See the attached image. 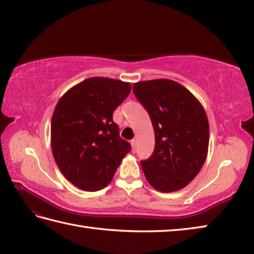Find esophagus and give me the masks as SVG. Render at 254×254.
I'll list each match as a JSON object with an SVG mask.
<instances>
[{
    "instance_id": "esophagus-1",
    "label": "esophagus",
    "mask_w": 254,
    "mask_h": 254,
    "mask_svg": "<svg viewBox=\"0 0 254 254\" xmlns=\"http://www.w3.org/2000/svg\"><path fill=\"white\" fill-rule=\"evenodd\" d=\"M130 143H131V148H132V151L134 152L136 151V145H137V140L136 139H132L131 141H130Z\"/></svg>"
}]
</instances>
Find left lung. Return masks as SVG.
Here are the masks:
<instances>
[{
  "label": "left lung",
  "instance_id": "obj_1",
  "mask_svg": "<svg viewBox=\"0 0 254 254\" xmlns=\"http://www.w3.org/2000/svg\"><path fill=\"white\" fill-rule=\"evenodd\" d=\"M132 90L154 129L153 154L141 161L146 180L161 192L186 187L207 155L210 130L203 106L189 90L170 79L140 81Z\"/></svg>",
  "mask_w": 254,
  "mask_h": 254
}]
</instances>
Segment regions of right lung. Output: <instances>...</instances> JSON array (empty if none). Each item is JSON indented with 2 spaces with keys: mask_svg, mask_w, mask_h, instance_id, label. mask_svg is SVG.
<instances>
[{
  "mask_svg": "<svg viewBox=\"0 0 254 254\" xmlns=\"http://www.w3.org/2000/svg\"><path fill=\"white\" fill-rule=\"evenodd\" d=\"M131 91V84L92 77L62 97L51 122L54 160L67 180L84 191L108 186L131 146L120 137L113 113Z\"/></svg>",
  "mask_w": 254,
  "mask_h": 254,
  "instance_id": "obj_1",
  "label": "right lung"
}]
</instances>
